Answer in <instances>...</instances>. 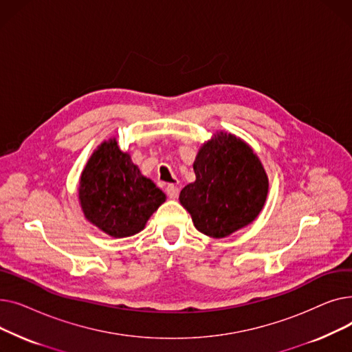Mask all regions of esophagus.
Returning a JSON list of instances; mask_svg holds the SVG:
<instances>
[{"mask_svg":"<svg viewBox=\"0 0 352 352\" xmlns=\"http://www.w3.org/2000/svg\"><path fill=\"white\" fill-rule=\"evenodd\" d=\"M165 192H166V195H168V198L175 199V198H178L179 190H178V187H177V186H174V184H170V186H166Z\"/></svg>","mask_w":352,"mask_h":352,"instance_id":"esophagus-1","label":"esophagus"}]
</instances>
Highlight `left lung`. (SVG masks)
Returning a JSON list of instances; mask_svg holds the SVG:
<instances>
[{"label":"left lung","mask_w":352,"mask_h":352,"mask_svg":"<svg viewBox=\"0 0 352 352\" xmlns=\"http://www.w3.org/2000/svg\"><path fill=\"white\" fill-rule=\"evenodd\" d=\"M192 166L195 181L182 188L179 202L199 232L224 238L260 215L268 175L244 140L224 131L214 134L201 145Z\"/></svg>","instance_id":"obj_1"}]
</instances>
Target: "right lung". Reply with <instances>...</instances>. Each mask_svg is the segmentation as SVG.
I'll return each mask as SVG.
<instances>
[{
  "label": "right lung",
  "mask_w": 352,
  "mask_h": 352,
  "mask_svg": "<svg viewBox=\"0 0 352 352\" xmlns=\"http://www.w3.org/2000/svg\"><path fill=\"white\" fill-rule=\"evenodd\" d=\"M165 198L155 184L141 174L131 155L120 150L116 138L97 146L80 177L78 199L84 217L114 238L142 231Z\"/></svg>",
  "instance_id": "1"
}]
</instances>
